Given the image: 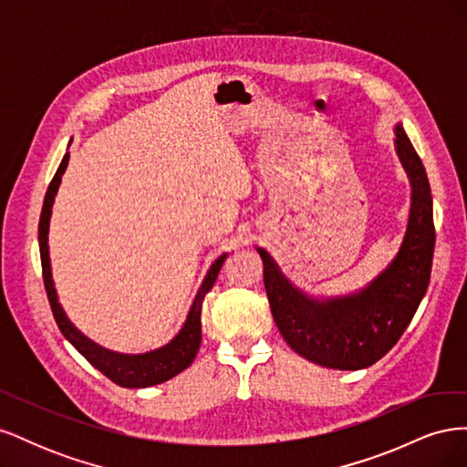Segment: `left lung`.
<instances>
[{"mask_svg": "<svg viewBox=\"0 0 467 467\" xmlns=\"http://www.w3.org/2000/svg\"><path fill=\"white\" fill-rule=\"evenodd\" d=\"M395 134V148L413 187L411 212L398 257L368 288L329 302L309 300L259 249L268 304L280 335L300 357L325 368L360 370L378 362L400 341L429 288L434 255L431 185L425 165L400 124Z\"/></svg>", "mask_w": 467, "mask_h": 467, "instance_id": "left-lung-1", "label": "left lung"}]
</instances>
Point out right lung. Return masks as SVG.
<instances>
[{
    "mask_svg": "<svg viewBox=\"0 0 467 467\" xmlns=\"http://www.w3.org/2000/svg\"><path fill=\"white\" fill-rule=\"evenodd\" d=\"M67 160H69V153L64 155L58 171H56V175L50 181L47 196H45V204H42V212H40V222H38L42 278H45V288H47V296H48L54 319H56V323H58V327L67 341L72 343L81 352V355L86 357L99 372H103L110 381H115V384H119L122 388H148V386L161 384V381L171 379L179 372L189 368L191 362L196 357V352H199L201 338H202L201 312H202L204 296L210 292L212 286H214L216 276L228 255L218 257L216 263L210 266L202 286L192 302L187 321H185V325H182V329L179 331V335L173 338L171 343L158 348V350L146 352V355H119V352H110V350H105L99 345H95L93 341H89L88 337H83L72 323L67 321L62 306L58 304V298H56L52 273H50L48 225H50L54 196H56V192H58L62 173L66 171Z\"/></svg>",
    "mask_w": 467,
    "mask_h": 467,
    "instance_id": "1",
    "label": "right lung"
}]
</instances>
